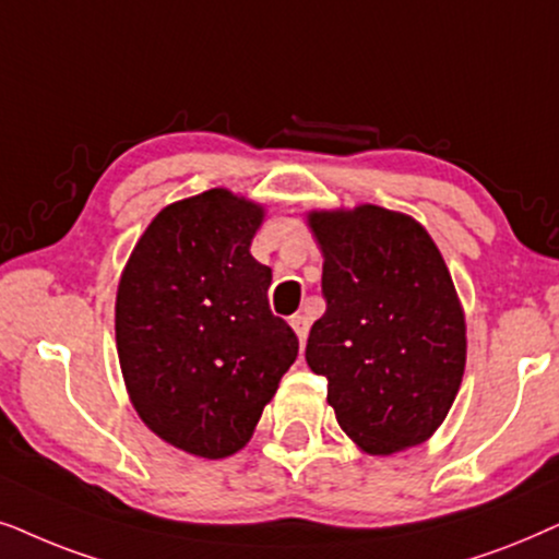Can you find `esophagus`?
<instances>
[{"label": "esophagus", "instance_id": "obj_1", "mask_svg": "<svg viewBox=\"0 0 559 559\" xmlns=\"http://www.w3.org/2000/svg\"><path fill=\"white\" fill-rule=\"evenodd\" d=\"M292 326H294L296 337H299V342L304 345V342H307V334H309V317L294 314V317H292Z\"/></svg>", "mask_w": 559, "mask_h": 559}]
</instances>
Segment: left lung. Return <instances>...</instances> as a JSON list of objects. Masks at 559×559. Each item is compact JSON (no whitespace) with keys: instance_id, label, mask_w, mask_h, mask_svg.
<instances>
[{"instance_id":"obj_1","label":"left lung","mask_w":559,"mask_h":559,"mask_svg":"<svg viewBox=\"0 0 559 559\" xmlns=\"http://www.w3.org/2000/svg\"><path fill=\"white\" fill-rule=\"evenodd\" d=\"M307 222L326 301L307 362L326 378L337 424L368 455L427 442L457 396L467 347L442 252L419 222L376 204Z\"/></svg>"}]
</instances>
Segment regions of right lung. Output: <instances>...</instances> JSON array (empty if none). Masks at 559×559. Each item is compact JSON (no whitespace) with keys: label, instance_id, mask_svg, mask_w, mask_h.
Masks as SVG:
<instances>
[{"label":"right lung","instance_id":"right-lung-1","mask_svg":"<svg viewBox=\"0 0 559 559\" xmlns=\"http://www.w3.org/2000/svg\"><path fill=\"white\" fill-rule=\"evenodd\" d=\"M263 217L227 189L168 204L119 278L117 355L132 406L197 457L242 450L299 355L292 326L267 309L271 267L250 255Z\"/></svg>","mask_w":559,"mask_h":559}]
</instances>
